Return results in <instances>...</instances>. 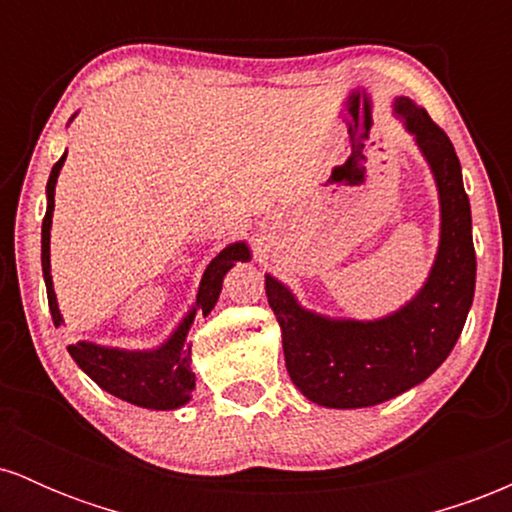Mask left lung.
<instances>
[{"mask_svg":"<svg viewBox=\"0 0 512 512\" xmlns=\"http://www.w3.org/2000/svg\"><path fill=\"white\" fill-rule=\"evenodd\" d=\"M395 113L416 137L440 197V245L424 289L383 320H332L301 308L281 281L264 276L286 370L293 385L322 407H373L424 383L448 358L472 308L477 255L460 158L424 108L397 98Z\"/></svg>","mask_w":512,"mask_h":512,"instance_id":"left-lung-1","label":"left lung"}]
</instances>
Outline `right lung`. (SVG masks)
Here are the masks:
<instances>
[{
  "instance_id": "right-lung-1",
  "label": "right lung",
  "mask_w": 512,
  "mask_h": 512,
  "mask_svg": "<svg viewBox=\"0 0 512 512\" xmlns=\"http://www.w3.org/2000/svg\"><path fill=\"white\" fill-rule=\"evenodd\" d=\"M64 154L60 161L52 166L48 180V211L43 219V276L45 286H48V303L50 315L55 325H62L60 308H57L55 289H52L50 276V226H52V211H55V185L57 175L64 166ZM250 260V250L245 243H233L223 248L219 255L207 264L202 274V284L197 291L195 308L187 313L180 327L170 334L166 344H161L154 351H125V349H108V346H98L91 342L69 344V354L76 361L88 378L98 387H103L110 395L125 399L129 404L146 409H178L185 402H190L192 390H195V373H192L190 349L187 344V332H190L192 320L197 313H211L216 301H219L223 276L236 262Z\"/></svg>"
}]
</instances>
